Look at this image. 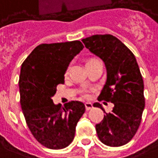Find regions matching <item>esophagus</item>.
Returning a JSON list of instances; mask_svg holds the SVG:
<instances>
[{"mask_svg":"<svg viewBox=\"0 0 158 158\" xmlns=\"http://www.w3.org/2000/svg\"><path fill=\"white\" fill-rule=\"evenodd\" d=\"M85 109H86V110H90L93 108V106H92V103H91V102H85Z\"/></svg>","mask_w":158,"mask_h":158,"instance_id":"obj_1","label":"esophagus"}]
</instances>
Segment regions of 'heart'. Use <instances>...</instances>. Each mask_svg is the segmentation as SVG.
Wrapping results in <instances>:
<instances>
[{"mask_svg": "<svg viewBox=\"0 0 158 158\" xmlns=\"http://www.w3.org/2000/svg\"><path fill=\"white\" fill-rule=\"evenodd\" d=\"M97 60V59H95V58H91V59H89V60L86 61V63H88V62H90V61H91V60ZM68 70H69V67H68V68H67V70H66V74H67V73H68ZM83 97H84V98H86L87 95L84 94V95H83Z\"/></svg>", "mask_w": 158, "mask_h": 158, "instance_id": "1", "label": "heart"}]
</instances>
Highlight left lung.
Masks as SVG:
<instances>
[{
    "mask_svg": "<svg viewBox=\"0 0 158 158\" xmlns=\"http://www.w3.org/2000/svg\"><path fill=\"white\" fill-rule=\"evenodd\" d=\"M90 52L99 56L107 68V81L98 97L114 103L112 112L96 125L97 133L106 145L117 147L127 144L137 133L144 110V81L133 52L110 34L93 35L82 39Z\"/></svg>",
    "mask_w": 158,
    "mask_h": 158,
    "instance_id": "1",
    "label": "left lung"
}]
</instances>
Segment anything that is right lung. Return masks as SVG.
I'll return each instance as SVG.
<instances>
[{
  "mask_svg": "<svg viewBox=\"0 0 158 158\" xmlns=\"http://www.w3.org/2000/svg\"><path fill=\"white\" fill-rule=\"evenodd\" d=\"M83 48L78 40L43 44L21 65L19 85L22 111L31 133L47 148L59 150L71 144L77 123L85 111L79 101L62 107L52 100L57 85L64 83L70 61Z\"/></svg>",
  "mask_w": 158,
  "mask_h": 158,
  "instance_id": "add662e5",
  "label": "right lung"
}]
</instances>
